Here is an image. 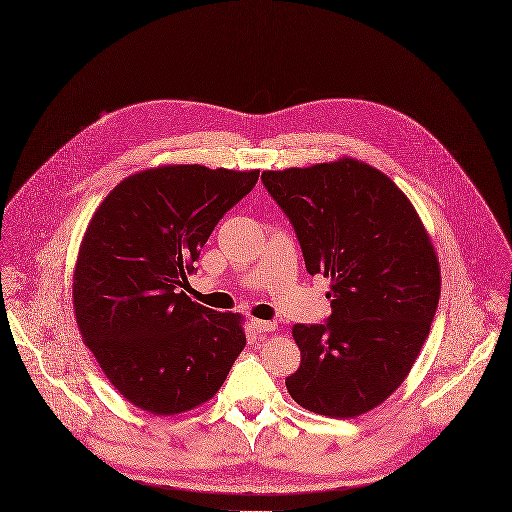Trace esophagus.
I'll list each match as a JSON object with an SVG mask.
<instances>
[{
    "label": "esophagus",
    "instance_id": "1",
    "mask_svg": "<svg viewBox=\"0 0 512 512\" xmlns=\"http://www.w3.org/2000/svg\"><path fill=\"white\" fill-rule=\"evenodd\" d=\"M251 325H253V329H255L257 333H267V331H273L277 323H275V321H263V319L251 317Z\"/></svg>",
    "mask_w": 512,
    "mask_h": 512
}]
</instances>
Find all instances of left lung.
I'll use <instances>...</instances> for the list:
<instances>
[{"mask_svg": "<svg viewBox=\"0 0 512 512\" xmlns=\"http://www.w3.org/2000/svg\"><path fill=\"white\" fill-rule=\"evenodd\" d=\"M261 181L293 225L307 273L331 277V315L293 325L301 364L287 392L321 416H360L420 356L440 297L434 247L406 195L370 164L267 170Z\"/></svg>", "mask_w": 512, "mask_h": 512, "instance_id": "1", "label": "left lung"}]
</instances>
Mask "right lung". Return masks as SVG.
<instances>
[{
    "mask_svg": "<svg viewBox=\"0 0 512 512\" xmlns=\"http://www.w3.org/2000/svg\"><path fill=\"white\" fill-rule=\"evenodd\" d=\"M257 179L259 170L150 168L114 187L94 213L78 253L74 311L102 372L136 408L193 410L217 394L245 348L241 315L195 303L181 287Z\"/></svg>",
    "mask_w": 512,
    "mask_h": 512,
    "instance_id": "1",
    "label": "right lung"
}]
</instances>
